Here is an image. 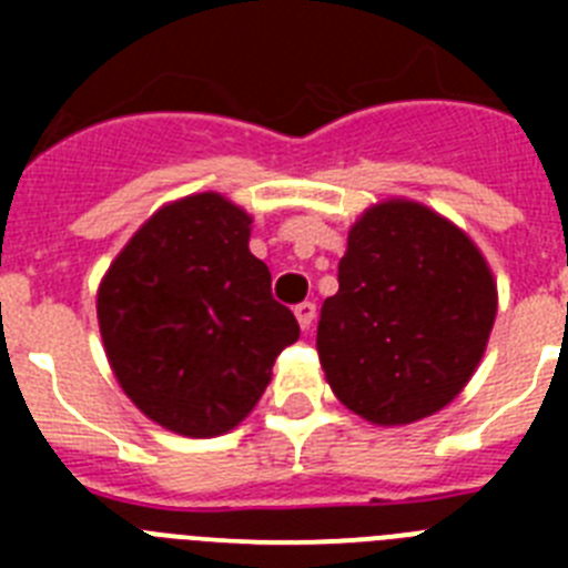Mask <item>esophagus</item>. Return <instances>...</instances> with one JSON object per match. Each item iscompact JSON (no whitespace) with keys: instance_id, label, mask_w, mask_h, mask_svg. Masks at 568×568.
Here are the masks:
<instances>
[{"instance_id":"1","label":"esophagus","mask_w":568,"mask_h":568,"mask_svg":"<svg viewBox=\"0 0 568 568\" xmlns=\"http://www.w3.org/2000/svg\"><path fill=\"white\" fill-rule=\"evenodd\" d=\"M295 318H298L301 329H310L313 327V321H315V304L313 301H301V304H295Z\"/></svg>"}]
</instances>
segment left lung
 Returning <instances> with one entry per match:
<instances>
[{"label": "left lung", "mask_w": 568, "mask_h": 568, "mask_svg": "<svg viewBox=\"0 0 568 568\" xmlns=\"http://www.w3.org/2000/svg\"><path fill=\"white\" fill-rule=\"evenodd\" d=\"M495 310L484 255L455 224L386 202L349 230L315 346L341 404L381 426L413 424L464 389Z\"/></svg>", "instance_id": "8db88e82"}]
</instances>
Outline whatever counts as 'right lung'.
Segmentation results:
<instances>
[{
    "mask_svg": "<svg viewBox=\"0 0 568 568\" xmlns=\"http://www.w3.org/2000/svg\"><path fill=\"white\" fill-rule=\"evenodd\" d=\"M250 215L219 193L168 204L99 287L110 366L139 409L190 438L233 429L258 404L295 315L247 247Z\"/></svg>",
    "mask_w": 568,
    "mask_h": 568,
    "instance_id": "obj_1",
    "label": "right lung"
}]
</instances>
